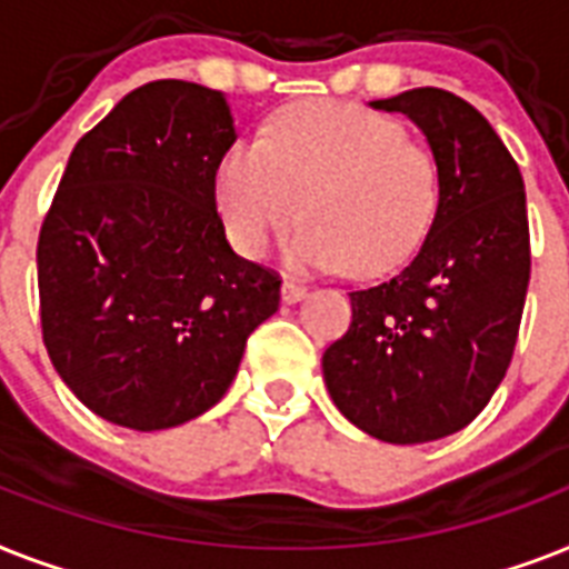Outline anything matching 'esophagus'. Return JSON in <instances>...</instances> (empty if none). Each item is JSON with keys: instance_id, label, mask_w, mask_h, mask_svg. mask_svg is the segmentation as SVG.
<instances>
[{"instance_id": "obj_1", "label": "esophagus", "mask_w": 569, "mask_h": 569, "mask_svg": "<svg viewBox=\"0 0 569 569\" xmlns=\"http://www.w3.org/2000/svg\"><path fill=\"white\" fill-rule=\"evenodd\" d=\"M307 295V286L298 283V280H283V300L286 303H295Z\"/></svg>"}]
</instances>
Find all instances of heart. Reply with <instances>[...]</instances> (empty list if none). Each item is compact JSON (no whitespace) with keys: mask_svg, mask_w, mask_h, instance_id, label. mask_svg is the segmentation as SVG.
<instances>
[{"mask_svg":"<svg viewBox=\"0 0 569 569\" xmlns=\"http://www.w3.org/2000/svg\"><path fill=\"white\" fill-rule=\"evenodd\" d=\"M216 198L244 257H262L303 212L286 242L295 269L377 277L409 260L427 233L438 163L397 119L348 101H298L266 122L262 140L224 151Z\"/></svg>","mask_w":569,"mask_h":569,"instance_id":"obj_1","label":"heart"}]
</instances>
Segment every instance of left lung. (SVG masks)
Returning <instances> with one entry per match:
<instances>
[{"label":"left lung","mask_w":569,"mask_h":569,"mask_svg":"<svg viewBox=\"0 0 569 569\" xmlns=\"http://www.w3.org/2000/svg\"><path fill=\"white\" fill-rule=\"evenodd\" d=\"M371 108L406 113L438 163V210L403 269L350 292L325 350L332 403L389 445L452 436L482 412L515 357L532 251L523 174L488 119L438 87Z\"/></svg>","instance_id":"left-lung-1"}]
</instances>
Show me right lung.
Wrapping results in <instances>:
<instances>
[{"label":"right lung","instance_id":"right-lung-1","mask_svg":"<svg viewBox=\"0 0 569 569\" xmlns=\"http://www.w3.org/2000/svg\"><path fill=\"white\" fill-rule=\"evenodd\" d=\"M233 142L219 90L166 78L69 154L37 239L40 327L60 380L117 427L204 415L280 307V274L233 253L216 210Z\"/></svg>","mask_w":569,"mask_h":569}]
</instances>
